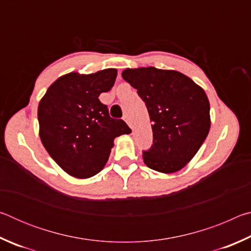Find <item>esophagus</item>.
Segmentation results:
<instances>
[{"label":"esophagus","mask_w":251,"mask_h":251,"mask_svg":"<svg viewBox=\"0 0 251 251\" xmlns=\"http://www.w3.org/2000/svg\"><path fill=\"white\" fill-rule=\"evenodd\" d=\"M123 118H124V121L127 123V124H128V126L130 127V128H133V126H131V122H130V118H129V116L127 115V114H125L124 117H123Z\"/></svg>","instance_id":"obj_1"}]
</instances>
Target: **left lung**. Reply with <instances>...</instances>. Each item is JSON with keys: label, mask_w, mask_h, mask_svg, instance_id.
<instances>
[{"label": "left lung", "mask_w": 251, "mask_h": 251, "mask_svg": "<svg viewBox=\"0 0 251 251\" xmlns=\"http://www.w3.org/2000/svg\"><path fill=\"white\" fill-rule=\"evenodd\" d=\"M122 76L145 101L152 123V145L143 151L144 163L165 174L185 167L209 133L205 91L176 71L141 67L126 69Z\"/></svg>", "instance_id": "left-lung-1"}]
</instances>
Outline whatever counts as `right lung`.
Returning a JSON list of instances; mask_svg holds the SVG:
<instances>
[{
  "instance_id": "1",
  "label": "right lung",
  "mask_w": 251,
  "mask_h": 251,
  "mask_svg": "<svg viewBox=\"0 0 251 251\" xmlns=\"http://www.w3.org/2000/svg\"><path fill=\"white\" fill-rule=\"evenodd\" d=\"M115 69L94 74L70 73L57 78L39 104L37 118L42 144L69 175L90 178L107 163L114 139L129 134L123 120L109 116L100 93L113 87Z\"/></svg>"
}]
</instances>
